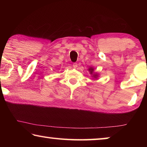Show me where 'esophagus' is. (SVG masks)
Here are the masks:
<instances>
[{
    "instance_id": "34e87169",
    "label": "esophagus",
    "mask_w": 147,
    "mask_h": 147,
    "mask_svg": "<svg viewBox=\"0 0 147 147\" xmlns=\"http://www.w3.org/2000/svg\"><path fill=\"white\" fill-rule=\"evenodd\" d=\"M73 66L74 68H76L77 66H78V64H77V63H73Z\"/></svg>"
}]
</instances>
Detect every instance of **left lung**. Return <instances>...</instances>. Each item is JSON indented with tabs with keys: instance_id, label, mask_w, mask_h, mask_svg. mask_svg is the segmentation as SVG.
Masks as SVG:
<instances>
[{
	"instance_id": "8db88e82",
	"label": "left lung",
	"mask_w": 147,
	"mask_h": 147,
	"mask_svg": "<svg viewBox=\"0 0 147 147\" xmlns=\"http://www.w3.org/2000/svg\"><path fill=\"white\" fill-rule=\"evenodd\" d=\"M89 71H90V73H93V69H92V68H91V69H89ZM95 76L96 77V75L95 76Z\"/></svg>"
}]
</instances>
